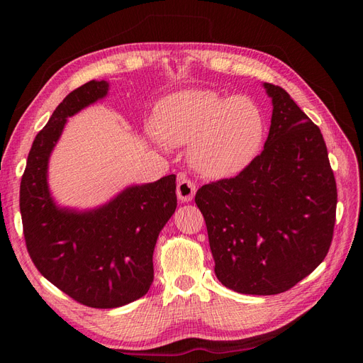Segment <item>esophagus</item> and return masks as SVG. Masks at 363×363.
I'll list each match as a JSON object with an SVG mask.
<instances>
[{
    "label": "esophagus",
    "instance_id": "1",
    "mask_svg": "<svg viewBox=\"0 0 363 363\" xmlns=\"http://www.w3.org/2000/svg\"><path fill=\"white\" fill-rule=\"evenodd\" d=\"M195 192H196V186H195V183L192 180L186 179V177H180L179 179L177 195H179V199L182 201H184V203L192 201Z\"/></svg>",
    "mask_w": 363,
    "mask_h": 363
}]
</instances>
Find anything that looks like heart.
Returning <instances> with one entry per match:
<instances>
[{
  "instance_id": "obj_1",
  "label": "heart",
  "mask_w": 363,
  "mask_h": 363,
  "mask_svg": "<svg viewBox=\"0 0 363 363\" xmlns=\"http://www.w3.org/2000/svg\"><path fill=\"white\" fill-rule=\"evenodd\" d=\"M150 136L189 145V162L206 177H230L255 157L263 136L257 107L244 98L225 100L207 89L174 92L157 104Z\"/></svg>"
}]
</instances>
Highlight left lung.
I'll list each match as a JSON object with an SVG mask.
<instances>
[{
  "mask_svg": "<svg viewBox=\"0 0 363 363\" xmlns=\"http://www.w3.org/2000/svg\"><path fill=\"white\" fill-rule=\"evenodd\" d=\"M269 135L236 177L201 186L215 274L239 294L276 295L320 265L333 239L337 191L321 130L280 86Z\"/></svg>",
  "mask_w": 363,
  "mask_h": 363,
  "instance_id": "left-lung-1",
  "label": "left lung"
}]
</instances>
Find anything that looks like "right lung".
<instances>
[{
	"mask_svg": "<svg viewBox=\"0 0 363 363\" xmlns=\"http://www.w3.org/2000/svg\"><path fill=\"white\" fill-rule=\"evenodd\" d=\"M107 91V82L92 80L65 96L33 142L19 191L26 245L35 267L72 300L95 309H113L148 292L159 233L177 207L174 174L130 186L92 211L54 203L48 159L67 118Z\"/></svg>",
	"mask_w": 363,
	"mask_h": 363,
	"instance_id": "1",
	"label": "right lung"
}]
</instances>
